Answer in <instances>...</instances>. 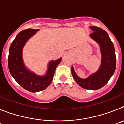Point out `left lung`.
Listing matches in <instances>:
<instances>
[{
	"label": "left lung",
	"instance_id": "1",
	"mask_svg": "<svg viewBox=\"0 0 124 124\" xmlns=\"http://www.w3.org/2000/svg\"><path fill=\"white\" fill-rule=\"evenodd\" d=\"M93 31L90 37L97 41L101 47L102 64L98 71L91 74L87 79L78 77L71 68V73L76 82L81 87L86 89L96 90L101 88L109 81L116 70V58L114 45L107 33L99 27H90Z\"/></svg>",
	"mask_w": 124,
	"mask_h": 124
}]
</instances>
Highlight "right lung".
Wrapping results in <instances>:
<instances>
[{"mask_svg":"<svg viewBox=\"0 0 124 124\" xmlns=\"http://www.w3.org/2000/svg\"><path fill=\"white\" fill-rule=\"evenodd\" d=\"M38 29L28 28L20 31L11 44L8 58V69L11 75L26 90L35 93L44 90L52 81L56 66L61 58L49 64L48 70L45 76H38L25 68L22 57V50L26 41L33 35Z\"/></svg>","mask_w":124,"mask_h":124,"instance_id":"1","label":"right lung"}]
</instances>
